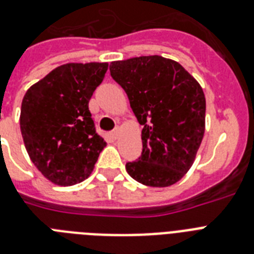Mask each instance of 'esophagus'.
I'll use <instances>...</instances> for the list:
<instances>
[{"label":"esophagus","instance_id":"1","mask_svg":"<svg viewBox=\"0 0 254 254\" xmlns=\"http://www.w3.org/2000/svg\"><path fill=\"white\" fill-rule=\"evenodd\" d=\"M120 131H121V129H120L119 127H116L115 130L112 131V135H113V138H119V137H120Z\"/></svg>","mask_w":254,"mask_h":254}]
</instances>
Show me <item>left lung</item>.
<instances>
[{
	"label": "left lung",
	"instance_id": "left-lung-1",
	"mask_svg": "<svg viewBox=\"0 0 254 254\" xmlns=\"http://www.w3.org/2000/svg\"><path fill=\"white\" fill-rule=\"evenodd\" d=\"M112 77L127 92L142 125V154L127 163L134 181L169 187L191 169L205 130V96L178 62L159 55L112 62Z\"/></svg>",
	"mask_w": 254,
	"mask_h": 254
}]
</instances>
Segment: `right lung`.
<instances>
[{
	"mask_svg": "<svg viewBox=\"0 0 254 254\" xmlns=\"http://www.w3.org/2000/svg\"><path fill=\"white\" fill-rule=\"evenodd\" d=\"M108 63H67L23 96L19 125L31 162L58 186L87 179L107 142L95 131L88 103Z\"/></svg>",
	"mask_w": 254,
	"mask_h": 254,
	"instance_id": "right-lung-1",
	"label": "right lung"
}]
</instances>
